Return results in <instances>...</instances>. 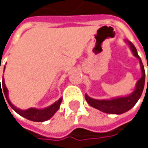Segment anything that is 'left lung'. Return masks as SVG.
Wrapping results in <instances>:
<instances>
[{"label": "left lung", "instance_id": "obj_1", "mask_svg": "<svg viewBox=\"0 0 148 148\" xmlns=\"http://www.w3.org/2000/svg\"><path fill=\"white\" fill-rule=\"evenodd\" d=\"M125 42L129 45L133 55L139 60L140 65V70H141V77L137 81L134 90L133 92L127 96H122V97H116V98H111L110 99H95L91 97H89L87 94H86L85 99L86 102L89 103L92 107L98 109L104 113L108 114H123L128 110H130L134 104L137 103L139 99L141 96V93L144 89L145 85V69L144 66L142 64L141 59L138 56L137 50L134 47V45L128 41L125 40ZM148 69V67H147ZM147 86H148V79H147Z\"/></svg>", "mask_w": 148, "mask_h": 148}]
</instances>
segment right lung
I'll return each mask as SVG.
<instances>
[{
    "instance_id": "right-lung-1",
    "label": "right lung",
    "mask_w": 148,
    "mask_h": 148,
    "mask_svg": "<svg viewBox=\"0 0 148 148\" xmlns=\"http://www.w3.org/2000/svg\"><path fill=\"white\" fill-rule=\"evenodd\" d=\"M4 70H5V68H4ZM1 93H2V96H3V93H4L5 96L3 97V99L6 98V99L8 100V103H9V105L11 106V108L14 111H16L21 116H23V117H25V118H26L28 120L33 121V122H45V121L49 120V118H51L54 116V114L60 108V104H61L62 100V99L60 98L59 100L56 101L55 103H52L51 105H49L48 107H45L44 109L29 108L27 110H20L19 108H17L16 106H14L13 103H11V101L9 100V98H8V88H7V86L5 85L4 78L2 79V90L1 88L0 95Z\"/></svg>"
}]
</instances>
